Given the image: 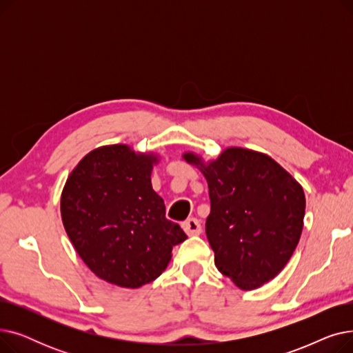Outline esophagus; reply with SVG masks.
I'll return each mask as SVG.
<instances>
[{
  "mask_svg": "<svg viewBox=\"0 0 353 353\" xmlns=\"http://www.w3.org/2000/svg\"><path fill=\"white\" fill-rule=\"evenodd\" d=\"M183 229L186 232L189 236H199L201 233V225H200V220L190 217L183 223Z\"/></svg>",
  "mask_w": 353,
  "mask_h": 353,
  "instance_id": "1",
  "label": "esophagus"
}]
</instances>
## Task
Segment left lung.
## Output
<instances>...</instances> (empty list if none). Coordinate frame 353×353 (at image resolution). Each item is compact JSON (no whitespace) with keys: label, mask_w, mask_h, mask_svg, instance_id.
<instances>
[{"label":"left lung","mask_w":353,"mask_h":353,"mask_svg":"<svg viewBox=\"0 0 353 353\" xmlns=\"http://www.w3.org/2000/svg\"><path fill=\"white\" fill-rule=\"evenodd\" d=\"M209 186L206 236L214 263L236 286L252 290L272 281L299 243L305 217L301 184L272 157L230 147L203 164L186 153Z\"/></svg>","instance_id":"1"}]
</instances>
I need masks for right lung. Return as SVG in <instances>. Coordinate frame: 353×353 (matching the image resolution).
Returning <instances> with one entry per match:
<instances>
[{"label": "right lung", "instance_id": "1", "mask_svg": "<svg viewBox=\"0 0 353 353\" xmlns=\"http://www.w3.org/2000/svg\"><path fill=\"white\" fill-rule=\"evenodd\" d=\"M153 154L125 144L90 152L68 176L61 217L72 246L100 279L140 288L161 274L186 233L152 188Z\"/></svg>", "mask_w": 353, "mask_h": 353}]
</instances>
